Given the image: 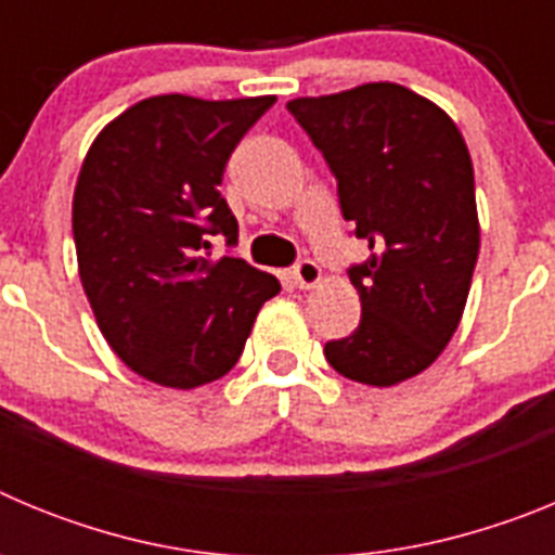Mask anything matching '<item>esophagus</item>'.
I'll return each instance as SVG.
<instances>
[{"instance_id": "esophagus-1", "label": "esophagus", "mask_w": 555, "mask_h": 555, "mask_svg": "<svg viewBox=\"0 0 555 555\" xmlns=\"http://www.w3.org/2000/svg\"><path fill=\"white\" fill-rule=\"evenodd\" d=\"M292 274H294V283H297V286L311 288L320 283L322 269H320V263L311 261V258H302V261L292 269Z\"/></svg>"}]
</instances>
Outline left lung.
<instances>
[{
	"instance_id": "left-lung-1",
	"label": "left lung",
	"mask_w": 555,
	"mask_h": 555,
	"mask_svg": "<svg viewBox=\"0 0 555 555\" xmlns=\"http://www.w3.org/2000/svg\"><path fill=\"white\" fill-rule=\"evenodd\" d=\"M286 107L331 166L341 217L370 242L347 269L361 322L327 341V364L366 386L420 375L453 338L478 261L467 144L442 107L397 82Z\"/></svg>"
}]
</instances>
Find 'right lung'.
Segmentation results:
<instances>
[{"instance_id":"1","label":"right lung","mask_w":555,"mask_h":555,"mask_svg":"<svg viewBox=\"0 0 555 555\" xmlns=\"http://www.w3.org/2000/svg\"><path fill=\"white\" fill-rule=\"evenodd\" d=\"M274 96L208 102L164 94L127 107L96 135L72 205L77 263L113 352L152 384L194 389L228 375L253 322L281 292L235 247L224 166Z\"/></svg>"}]
</instances>
